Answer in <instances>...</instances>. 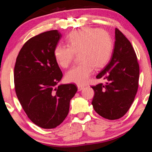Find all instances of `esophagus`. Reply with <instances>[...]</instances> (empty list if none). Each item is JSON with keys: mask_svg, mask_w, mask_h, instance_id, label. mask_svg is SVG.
Here are the masks:
<instances>
[{"mask_svg": "<svg viewBox=\"0 0 152 152\" xmlns=\"http://www.w3.org/2000/svg\"><path fill=\"white\" fill-rule=\"evenodd\" d=\"M77 86H78V91H82V90L84 88V86H82V85H78Z\"/></svg>", "mask_w": 152, "mask_h": 152, "instance_id": "esophagus-1", "label": "esophagus"}]
</instances>
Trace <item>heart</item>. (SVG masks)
Segmentation results:
<instances>
[{
    "label": "heart",
    "mask_w": 152,
    "mask_h": 152,
    "mask_svg": "<svg viewBox=\"0 0 152 152\" xmlns=\"http://www.w3.org/2000/svg\"><path fill=\"white\" fill-rule=\"evenodd\" d=\"M67 45L58 44L53 56L59 66L67 68L79 53L80 63L68 71L66 80L78 85L86 84L96 69L104 68L109 62L113 50V41L107 31L98 28L84 27L69 33Z\"/></svg>",
    "instance_id": "obj_1"
}]
</instances>
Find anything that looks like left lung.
Here are the masks:
<instances>
[{"instance_id": "left-lung-1", "label": "left lung", "mask_w": 152, "mask_h": 152, "mask_svg": "<svg viewBox=\"0 0 152 152\" xmlns=\"http://www.w3.org/2000/svg\"><path fill=\"white\" fill-rule=\"evenodd\" d=\"M139 76L140 66L132 43L116 28L112 58L96 76L106 82L91 86L94 91L92 104L95 111L109 120L124 116L135 99Z\"/></svg>"}]
</instances>
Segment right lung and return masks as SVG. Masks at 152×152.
Returning a JSON list of instances; mask_svg holds the SVG:
<instances>
[{"label":"right lung","mask_w":152,"mask_h":152,"mask_svg":"<svg viewBox=\"0 0 152 152\" xmlns=\"http://www.w3.org/2000/svg\"><path fill=\"white\" fill-rule=\"evenodd\" d=\"M61 37L58 30H51L31 38L20 50L14 68L20 104L29 119L43 129L55 128L64 121L77 92L74 84L58 85L63 74L53 50Z\"/></svg>","instance_id":"right-lung-1"}]
</instances>
